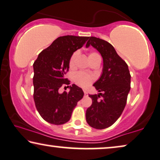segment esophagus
I'll return each instance as SVG.
<instances>
[{"instance_id":"34e87169","label":"esophagus","mask_w":160,"mask_h":160,"mask_svg":"<svg viewBox=\"0 0 160 160\" xmlns=\"http://www.w3.org/2000/svg\"><path fill=\"white\" fill-rule=\"evenodd\" d=\"M83 92H84L85 96H87L88 95V92H87L86 90H83Z\"/></svg>"}]
</instances>
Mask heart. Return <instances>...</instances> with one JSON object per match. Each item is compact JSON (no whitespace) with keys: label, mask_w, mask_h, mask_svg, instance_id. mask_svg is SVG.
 Returning a JSON list of instances; mask_svg holds the SVG:
<instances>
[{"label":"heart","mask_w":160,"mask_h":160,"mask_svg":"<svg viewBox=\"0 0 160 160\" xmlns=\"http://www.w3.org/2000/svg\"><path fill=\"white\" fill-rule=\"evenodd\" d=\"M78 55V53L75 52L71 57L70 60H69V67H70V68H73V67H75ZM97 58H100V56L95 52H91L88 54V59L90 62ZM93 80V78L92 77L91 75L83 72H78L75 74V76H74V81H75L76 84L82 88L88 86Z\"/></svg>","instance_id":"b5f03b06"}]
</instances>
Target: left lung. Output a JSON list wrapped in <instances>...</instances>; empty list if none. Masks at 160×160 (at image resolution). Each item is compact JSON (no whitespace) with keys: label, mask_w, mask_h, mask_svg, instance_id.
<instances>
[{"label":"left lung","mask_w":160,"mask_h":160,"mask_svg":"<svg viewBox=\"0 0 160 160\" xmlns=\"http://www.w3.org/2000/svg\"><path fill=\"white\" fill-rule=\"evenodd\" d=\"M90 46L102 55L103 69L100 78L93 85L99 93L89 94L92 104L87 109L85 118L91 127L101 130L113 125L122 114L130 90V74L127 64L109 42L89 37L85 46ZM100 95L103 98L98 101Z\"/></svg>","instance_id":"left-lung-1"}]
</instances>
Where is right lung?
<instances>
[{
    "label": "right lung",
    "mask_w": 160,
    "mask_h": 160,
    "mask_svg": "<svg viewBox=\"0 0 160 160\" xmlns=\"http://www.w3.org/2000/svg\"><path fill=\"white\" fill-rule=\"evenodd\" d=\"M89 37L65 35L58 37L38 55L33 64L34 101L38 112L51 124L63 125L70 120L78 102L82 98V88L69 85L68 93L58 89L69 81L64 75L69 69L73 53L83 46Z\"/></svg>",
    "instance_id": "right-lung-1"
}]
</instances>
